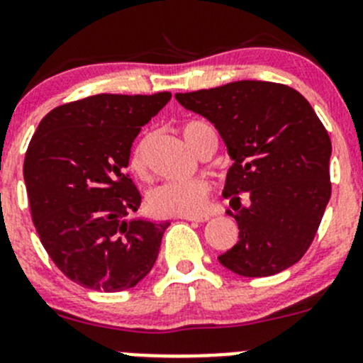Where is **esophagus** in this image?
Masks as SVG:
<instances>
[{"label":"esophagus","mask_w":363,"mask_h":363,"mask_svg":"<svg viewBox=\"0 0 363 363\" xmlns=\"http://www.w3.org/2000/svg\"><path fill=\"white\" fill-rule=\"evenodd\" d=\"M181 219H186V221L203 223V221H207L208 216L207 214H186V216H181Z\"/></svg>","instance_id":"esophagus-1"}]
</instances>
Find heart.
Returning a JSON list of instances; mask_svg holds the SVG:
<instances>
[{"mask_svg": "<svg viewBox=\"0 0 363 363\" xmlns=\"http://www.w3.org/2000/svg\"><path fill=\"white\" fill-rule=\"evenodd\" d=\"M205 128H208L207 124L199 123V121H191L182 126V135H184L186 142L195 151H199ZM130 167L135 174H145L144 144L135 145V149L131 151ZM207 182L200 181V179H191V181H170L158 186L149 193L147 205L156 216H186L200 214L207 205Z\"/></svg>", "mask_w": 363, "mask_h": 363, "instance_id": "1", "label": "heart"}]
</instances>
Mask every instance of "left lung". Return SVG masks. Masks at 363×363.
<instances>
[{"instance_id":"8db88e82","label":"left lung","mask_w":363,"mask_h":363,"mask_svg":"<svg viewBox=\"0 0 363 363\" xmlns=\"http://www.w3.org/2000/svg\"><path fill=\"white\" fill-rule=\"evenodd\" d=\"M214 124L233 164L223 196L239 240L219 263L244 277L295 265L309 250L330 200L332 144L309 101L291 87L262 80L175 94ZM247 192L242 208L239 194Z\"/></svg>"}]
</instances>
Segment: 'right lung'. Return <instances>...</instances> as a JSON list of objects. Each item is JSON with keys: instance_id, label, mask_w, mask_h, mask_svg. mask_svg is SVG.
<instances>
[{"instance_id": "1", "label": "right lung", "mask_w": 363, "mask_h": 363, "mask_svg": "<svg viewBox=\"0 0 363 363\" xmlns=\"http://www.w3.org/2000/svg\"><path fill=\"white\" fill-rule=\"evenodd\" d=\"M170 93L96 94L40 121L24 160L29 207L57 269L105 294L137 286L170 223L126 219L142 196L126 174L133 140Z\"/></svg>"}]
</instances>
